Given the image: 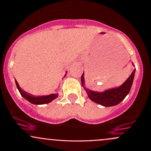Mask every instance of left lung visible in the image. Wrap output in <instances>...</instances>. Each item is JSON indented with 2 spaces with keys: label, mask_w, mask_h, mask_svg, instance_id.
<instances>
[{
  "label": "left lung",
  "mask_w": 151,
  "mask_h": 151,
  "mask_svg": "<svg viewBox=\"0 0 151 151\" xmlns=\"http://www.w3.org/2000/svg\"><path fill=\"white\" fill-rule=\"evenodd\" d=\"M135 71L136 70L133 71L130 77L122 85L117 88L106 90L104 92L93 91L84 87L87 93L88 97L92 101L104 106H113L119 104L129 94L131 86H132L133 79H134ZM81 81L82 86H84V73L81 77Z\"/></svg>",
  "instance_id": "obj_1"
}]
</instances>
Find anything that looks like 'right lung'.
Here are the masks:
<instances>
[{"instance_id":"add662e5","label":"right lung","mask_w":151,"mask_h":151,"mask_svg":"<svg viewBox=\"0 0 151 151\" xmlns=\"http://www.w3.org/2000/svg\"><path fill=\"white\" fill-rule=\"evenodd\" d=\"M15 84H16L17 88H18L19 92L20 93L21 96L23 98H25L26 100H27L30 103L33 104H48L51 102L52 100L55 99L58 96V93H52V94L47 95V96H35L30 93H27L26 91H23L19 86L18 83L15 80Z\"/></svg>"}]
</instances>
